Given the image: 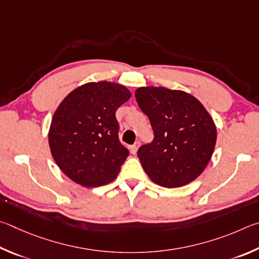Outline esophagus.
I'll use <instances>...</instances> for the list:
<instances>
[{
	"label": "esophagus",
	"mask_w": 259,
	"mask_h": 259,
	"mask_svg": "<svg viewBox=\"0 0 259 259\" xmlns=\"http://www.w3.org/2000/svg\"><path fill=\"white\" fill-rule=\"evenodd\" d=\"M139 147H140V142H135L133 146H131V153H132V155H135V153L138 152V149H139Z\"/></svg>",
	"instance_id": "1"
}]
</instances>
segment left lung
<instances>
[{
  "instance_id": "obj_1",
  "label": "left lung",
  "mask_w": 259,
  "mask_h": 259,
  "mask_svg": "<svg viewBox=\"0 0 259 259\" xmlns=\"http://www.w3.org/2000/svg\"><path fill=\"white\" fill-rule=\"evenodd\" d=\"M151 122L153 141L139 149L143 169L156 184L179 188L196 180L211 159L217 131L197 98L181 90L143 86L135 91Z\"/></svg>"
}]
</instances>
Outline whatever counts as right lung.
Here are the masks:
<instances>
[{
    "label": "right lung",
    "instance_id": "right-lung-1",
    "mask_svg": "<svg viewBox=\"0 0 259 259\" xmlns=\"http://www.w3.org/2000/svg\"><path fill=\"white\" fill-rule=\"evenodd\" d=\"M131 95L121 84L90 81L71 91L54 111L50 150L59 168L75 183L97 188L117 178L128 150L118 140L116 111Z\"/></svg>",
    "mask_w": 259,
    "mask_h": 259
}]
</instances>
